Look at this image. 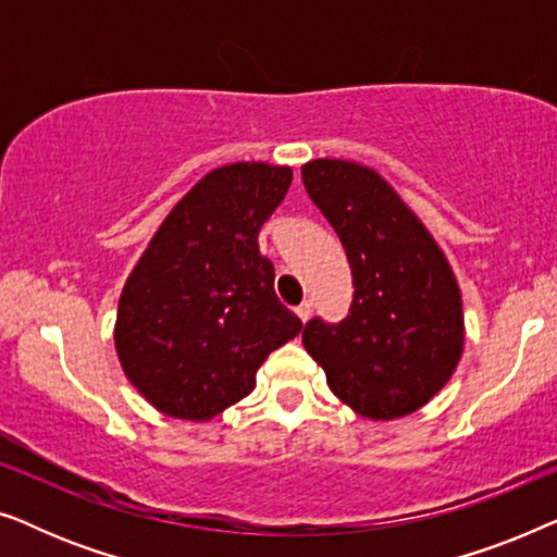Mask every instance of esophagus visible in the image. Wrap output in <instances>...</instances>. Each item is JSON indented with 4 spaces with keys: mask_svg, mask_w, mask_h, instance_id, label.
I'll use <instances>...</instances> for the list:
<instances>
[{
    "mask_svg": "<svg viewBox=\"0 0 557 557\" xmlns=\"http://www.w3.org/2000/svg\"><path fill=\"white\" fill-rule=\"evenodd\" d=\"M296 314H299L301 322H307V319L311 317V301L304 299V301L299 304V307H296Z\"/></svg>",
    "mask_w": 557,
    "mask_h": 557,
    "instance_id": "esophagus-1",
    "label": "esophagus"
}]
</instances>
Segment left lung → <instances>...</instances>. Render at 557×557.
<instances>
[{
  "mask_svg": "<svg viewBox=\"0 0 557 557\" xmlns=\"http://www.w3.org/2000/svg\"><path fill=\"white\" fill-rule=\"evenodd\" d=\"M301 180L339 235L355 286L349 314L334 324L309 319L304 347L355 413L372 421L413 413L448 383L463 349L451 265L370 166L314 159Z\"/></svg>",
  "mask_w": 557,
  "mask_h": 557,
  "instance_id": "obj_1",
  "label": "left lung"
}]
</instances>
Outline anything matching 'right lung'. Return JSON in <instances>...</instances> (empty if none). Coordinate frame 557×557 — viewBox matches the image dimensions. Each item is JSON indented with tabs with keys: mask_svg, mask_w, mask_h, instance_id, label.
Masks as SVG:
<instances>
[{
	"mask_svg": "<svg viewBox=\"0 0 557 557\" xmlns=\"http://www.w3.org/2000/svg\"><path fill=\"white\" fill-rule=\"evenodd\" d=\"M292 185L288 166H220L182 197L126 278L116 352L157 410L208 421L253 391L301 319L273 292L258 231Z\"/></svg>",
	"mask_w": 557,
	"mask_h": 557,
	"instance_id": "1",
	"label": "right lung"
}]
</instances>
